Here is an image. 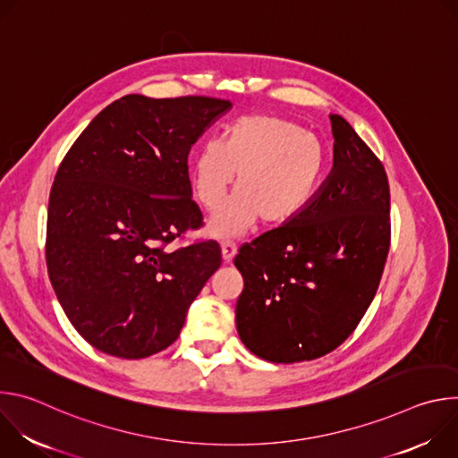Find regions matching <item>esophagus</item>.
Returning a JSON list of instances; mask_svg holds the SVG:
<instances>
[{
    "label": "esophagus",
    "instance_id": "esophagus-1",
    "mask_svg": "<svg viewBox=\"0 0 458 458\" xmlns=\"http://www.w3.org/2000/svg\"><path fill=\"white\" fill-rule=\"evenodd\" d=\"M221 248H223V259H225V263H230V260H232L233 255H235V250H237L235 242L230 241V239H228V241H223Z\"/></svg>",
    "mask_w": 458,
    "mask_h": 458
}]
</instances>
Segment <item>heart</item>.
Returning <instances> with one entry per match:
<instances>
[{
	"label": "heart",
	"mask_w": 458,
	"mask_h": 458,
	"mask_svg": "<svg viewBox=\"0 0 458 458\" xmlns=\"http://www.w3.org/2000/svg\"><path fill=\"white\" fill-rule=\"evenodd\" d=\"M318 141L284 119L244 115L223 138L201 145L191 161V186L216 210L235 179L237 190L210 219V233L233 237L260 221L279 225L297 216L322 172Z\"/></svg>",
	"instance_id": "b5f03b06"
}]
</instances>
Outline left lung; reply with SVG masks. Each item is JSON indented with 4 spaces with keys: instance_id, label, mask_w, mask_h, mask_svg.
<instances>
[{
    "instance_id": "left-lung-1",
    "label": "left lung",
    "mask_w": 458,
    "mask_h": 458,
    "mask_svg": "<svg viewBox=\"0 0 458 458\" xmlns=\"http://www.w3.org/2000/svg\"><path fill=\"white\" fill-rule=\"evenodd\" d=\"M334 168L286 225L239 248L235 320L257 357L292 364L341 346L369 308L389 251L384 165L352 124L330 115Z\"/></svg>"
}]
</instances>
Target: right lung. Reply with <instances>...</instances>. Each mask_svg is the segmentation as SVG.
Segmentation results:
<instances>
[{
    "mask_svg": "<svg viewBox=\"0 0 458 458\" xmlns=\"http://www.w3.org/2000/svg\"><path fill=\"white\" fill-rule=\"evenodd\" d=\"M230 106L130 94L101 110L63 157L48 199L47 268L63 311L99 352L145 359L168 348L221 267L216 241L168 244L203 226L188 154Z\"/></svg>",
    "mask_w": 458,
    "mask_h": 458,
    "instance_id": "1",
    "label": "right lung"
}]
</instances>
